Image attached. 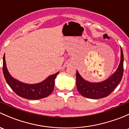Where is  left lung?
Segmentation results:
<instances>
[{"mask_svg":"<svg viewBox=\"0 0 129 129\" xmlns=\"http://www.w3.org/2000/svg\"><path fill=\"white\" fill-rule=\"evenodd\" d=\"M120 62L117 70L106 80L100 83L85 81L77 71V88L84 97L90 99H100L106 97L114 91L121 81L124 72V55L120 47Z\"/></svg>","mask_w":129,"mask_h":129,"instance_id":"obj_1","label":"left lung"}]
</instances>
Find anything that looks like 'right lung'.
<instances>
[{
	"label": "right lung",
	"mask_w": 129,
	"mask_h": 129,
	"mask_svg": "<svg viewBox=\"0 0 129 129\" xmlns=\"http://www.w3.org/2000/svg\"><path fill=\"white\" fill-rule=\"evenodd\" d=\"M3 73L5 79L12 90L19 96L28 100H39L50 95L54 88V80L59 72L47 77L43 82L36 84H26L10 75L6 67L5 54L3 58Z\"/></svg>",
	"instance_id": "right-lung-1"
}]
</instances>
